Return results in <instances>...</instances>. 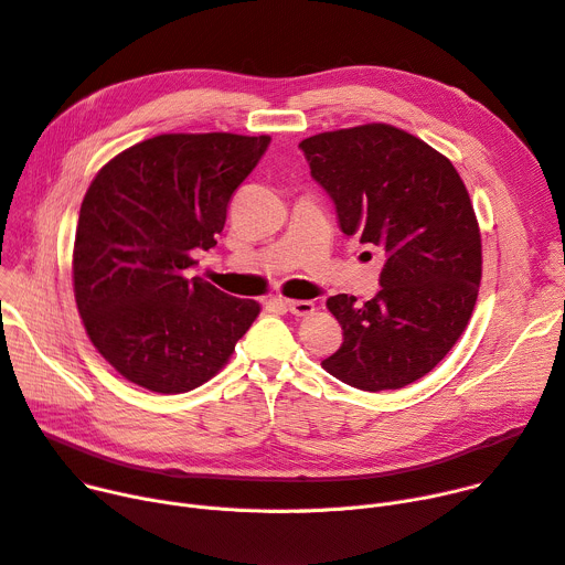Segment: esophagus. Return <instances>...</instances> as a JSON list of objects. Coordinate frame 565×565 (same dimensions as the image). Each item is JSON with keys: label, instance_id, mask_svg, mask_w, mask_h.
<instances>
[{"label": "esophagus", "instance_id": "esophagus-1", "mask_svg": "<svg viewBox=\"0 0 565 565\" xmlns=\"http://www.w3.org/2000/svg\"><path fill=\"white\" fill-rule=\"evenodd\" d=\"M286 307L292 316H311L316 311V305L309 299H286Z\"/></svg>", "mask_w": 565, "mask_h": 565}]
</instances>
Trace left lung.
<instances>
[{
    "label": "left lung",
    "mask_w": 565,
    "mask_h": 565,
    "mask_svg": "<svg viewBox=\"0 0 565 565\" xmlns=\"http://www.w3.org/2000/svg\"><path fill=\"white\" fill-rule=\"evenodd\" d=\"M299 147L343 234L386 256L382 290L365 305L345 292L327 299L343 345L322 367L370 393L418 382L455 348L477 302L481 236L466 183L452 161L393 125L324 131Z\"/></svg>",
    "instance_id": "obj_1"
}]
</instances>
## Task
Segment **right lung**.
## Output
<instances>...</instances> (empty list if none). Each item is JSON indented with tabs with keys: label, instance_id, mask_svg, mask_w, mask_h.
<instances>
[{
	"label": "right lung",
	"instance_id": "obj_1",
	"mask_svg": "<svg viewBox=\"0 0 565 565\" xmlns=\"http://www.w3.org/2000/svg\"><path fill=\"white\" fill-rule=\"evenodd\" d=\"M270 136L161 134L88 185L72 254L74 299L97 352L125 380L172 395L202 386L256 320L254 299L185 270L215 247L236 188Z\"/></svg>",
	"mask_w": 565,
	"mask_h": 565
}]
</instances>
